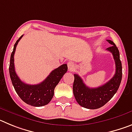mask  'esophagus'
<instances>
[{
	"label": "esophagus",
	"mask_w": 132,
	"mask_h": 132,
	"mask_svg": "<svg viewBox=\"0 0 132 132\" xmlns=\"http://www.w3.org/2000/svg\"><path fill=\"white\" fill-rule=\"evenodd\" d=\"M67 67H68V69L69 70V71H71V70L74 69L75 65L72 61H69V62L67 63Z\"/></svg>",
	"instance_id": "34e87169"
}]
</instances>
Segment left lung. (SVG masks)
<instances>
[{"mask_svg":"<svg viewBox=\"0 0 132 132\" xmlns=\"http://www.w3.org/2000/svg\"><path fill=\"white\" fill-rule=\"evenodd\" d=\"M107 42L112 46L106 50L112 53L116 64V73L108 82L97 88H89L84 83L80 77L74 74L73 94L78 104L84 108L97 109L103 106L116 94L121 83L122 67L119 50L112 41L108 39Z\"/></svg>","mask_w":132,"mask_h":132,"instance_id":"left-lung-1","label":"left lung"}]
</instances>
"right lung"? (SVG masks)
<instances>
[{"label":"right lung","mask_w":132,"mask_h":132,"mask_svg":"<svg viewBox=\"0 0 132 132\" xmlns=\"http://www.w3.org/2000/svg\"><path fill=\"white\" fill-rule=\"evenodd\" d=\"M22 36L15 43L10 56L9 73L12 83L16 93L24 102L33 106H43L47 104L53 98L55 88L67 71V65L63 64L52 71L44 81L38 85H28L23 82L16 75L14 63L16 45Z\"/></svg>","instance_id":"right-lung-1"}]
</instances>
